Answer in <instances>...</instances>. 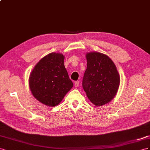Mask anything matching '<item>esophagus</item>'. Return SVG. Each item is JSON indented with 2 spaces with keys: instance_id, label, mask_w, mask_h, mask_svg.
I'll list each match as a JSON object with an SVG mask.
<instances>
[{
  "instance_id": "obj_1",
  "label": "esophagus",
  "mask_w": 150,
  "mask_h": 150,
  "mask_svg": "<svg viewBox=\"0 0 150 150\" xmlns=\"http://www.w3.org/2000/svg\"><path fill=\"white\" fill-rule=\"evenodd\" d=\"M79 85V81H76V82H75L74 83V86L75 87H78Z\"/></svg>"
}]
</instances>
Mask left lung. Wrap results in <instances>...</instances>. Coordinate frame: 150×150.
I'll list each match as a JSON object with an SVG mask.
<instances>
[{
    "instance_id": "8db88e82",
    "label": "left lung",
    "mask_w": 150,
    "mask_h": 150,
    "mask_svg": "<svg viewBox=\"0 0 150 150\" xmlns=\"http://www.w3.org/2000/svg\"><path fill=\"white\" fill-rule=\"evenodd\" d=\"M87 67L82 86L89 100L96 106L112 100L120 84V76L114 63L108 55L99 52L87 53Z\"/></svg>"
}]
</instances>
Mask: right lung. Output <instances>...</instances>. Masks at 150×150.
Masks as SVG:
<instances>
[{"instance_id":"add662e5","label":"right lung","mask_w":150,"mask_h":150,"mask_svg":"<svg viewBox=\"0 0 150 150\" xmlns=\"http://www.w3.org/2000/svg\"><path fill=\"white\" fill-rule=\"evenodd\" d=\"M64 59L62 53H51L42 58L30 74L29 85L33 96L47 106L58 105L74 86Z\"/></svg>"}]
</instances>
